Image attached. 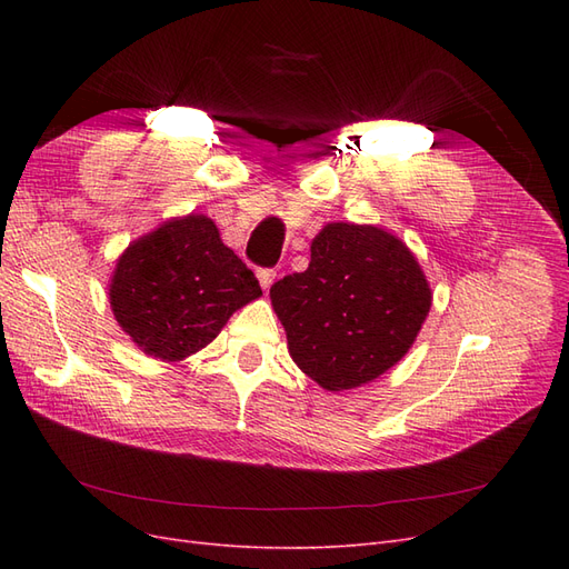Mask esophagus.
I'll return each instance as SVG.
<instances>
[{
  "mask_svg": "<svg viewBox=\"0 0 569 569\" xmlns=\"http://www.w3.org/2000/svg\"><path fill=\"white\" fill-rule=\"evenodd\" d=\"M256 278H258V282H261L263 291H268V289H270V284L274 282V270L261 268V270H258V272H256Z\"/></svg>",
  "mask_w": 569,
  "mask_h": 569,
  "instance_id": "34e87169",
  "label": "esophagus"
}]
</instances>
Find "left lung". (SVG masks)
I'll list each match as a JSON object with an SVG mask.
<instances>
[{
    "label": "left lung",
    "instance_id": "left-lung-1",
    "mask_svg": "<svg viewBox=\"0 0 569 569\" xmlns=\"http://www.w3.org/2000/svg\"><path fill=\"white\" fill-rule=\"evenodd\" d=\"M295 363L327 391L363 387L408 353L432 289L406 242L377 226L327 222L311 263L270 287Z\"/></svg>",
    "mask_w": 569,
    "mask_h": 569
}]
</instances>
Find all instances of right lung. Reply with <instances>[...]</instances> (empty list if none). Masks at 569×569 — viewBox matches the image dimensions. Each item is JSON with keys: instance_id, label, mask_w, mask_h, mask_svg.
Listing matches in <instances>:
<instances>
[{"instance_id": "right-lung-1", "label": "right lung", "mask_w": 569, "mask_h": 569, "mask_svg": "<svg viewBox=\"0 0 569 569\" xmlns=\"http://www.w3.org/2000/svg\"><path fill=\"white\" fill-rule=\"evenodd\" d=\"M261 295L253 272L203 213L170 218L137 237L109 282L120 330L163 363L209 347L230 316Z\"/></svg>"}]
</instances>
